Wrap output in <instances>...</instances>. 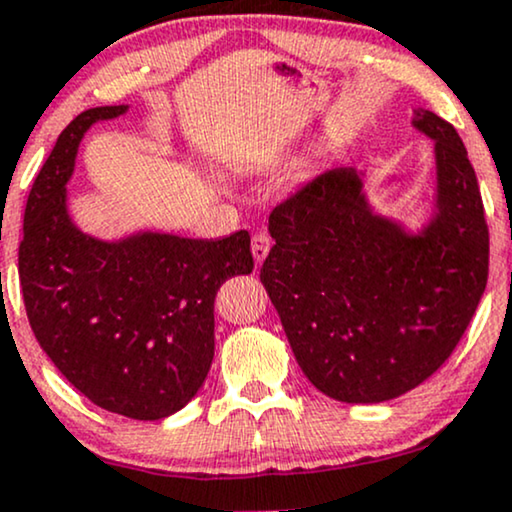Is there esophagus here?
I'll use <instances>...</instances> for the list:
<instances>
[{"mask_svg":"<svg viewBox=\"0 0 512 512\" xmlns=\"http://www.w3.org/2000/svg\"><path fill=\"white\" fill-rule=\"evenodd\" d=\"M269 250H271L269 234H264V231H257V234L252 236V257H255V262L262 264L264 257L269 255Z\"/></svg>","mask_w":512,"mask_h":512,"instance_id":"34e87169","label":"esophagus"}]
</instances>
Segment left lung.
Segmentation results:
<instances>
[{"label": "left lung", "instance_id": "8db88e82", "mask_svg": "<svg viewBox=\"0 0 512 512\" xmlns=\"http://www.w3.org/2000/svg\"><path fill=\"white\" fill-rule=\"evenodd\" d=\"M435 141V215L420 234L375 215L354 167H333L269 215L260 278L309 383L347 404L413 390L451 357L482 300L489 229L454 125L413 111Z\"/></svg>", "mask_w": 512, "mask_h": 512}]
</instances>
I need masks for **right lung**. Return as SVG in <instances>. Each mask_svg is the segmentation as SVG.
<instances>
[{"label":"right lung","instance_id":"1","mask_svg":"<svg viewBox=\"0 0 512 512\" xmlns=\"http://www.w3.org/2000/svg\"><path fill=\"white\" fill-rule=\"evenodd\" d=\"M127 106L89 108L58 137L23 215L18 276L32 333L101 409L160 420L184 409L215 357V297L250 274L248 231L203 241L141 234L99 241L68 215L66 184L89 127Z\"/></svg>","mask_w":512,"mask_h":512}]
</instances>
